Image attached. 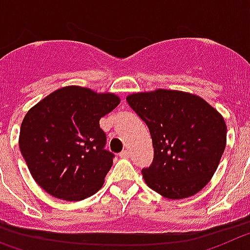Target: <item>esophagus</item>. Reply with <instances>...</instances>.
Instances as JSON below:
<instances>
[{
  "mask_svg": "<svg viewBox=\"0 0 250 250\" xmlns=\"http://www.w3.org/2000/svg\"><path fill=\"white\" fill-rule=\"evenodd\" d=\"M119 157L128 158V157H129V151H128V149H123V151L119 153Z\"/></svg>",
  "mask_w": 250,
  "mask_h": 250,
  "instance_id": "1",
  "label": "esophagus"
}]
</instances>
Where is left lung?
I'll list each match as a JSON object with an SVG mask.
<instances>
[{
    "label": "left lung",
    "instance_id": "left-lung-1",
    "mask_svg": "<svg viewBox=\"0 0 250 250\" xmlns=\"http://www.w3.org/2000/svg\"><path fill=\"white\" fill-rule=\"evenodd\" d=\"M127 102L151 133L153 161L142 168L147 185L167 199L199 192L224 153V118L203 98L179 90L137 93Z\"/></svg>",
    "mask_w": 250,
    "mask_h": 250
}]
</instances>
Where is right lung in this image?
Returning <instances> with one entry per match:
<instances>
[{"instance_id": "right-lung-1", "label": "right lung", "mask_w": 250, "mask_h": 250, "mask_svg": "<svg viewBox=\"0 0 250 250\" xmlns=\"http://www.w3.org/2000/svg\"><path fill=\"white\" fill-rule=\"evenodd\" d=\"M119 104L114 94L65 86L27 112L20 151L34 180L47 194L66 201L92 196L104 182L114 153L99 119Z\"/></svg>"}]
</instances>
